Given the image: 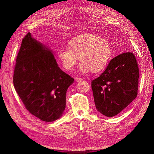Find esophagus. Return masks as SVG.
Listing matches in <instances>:
<instances>
[{
  "mask_svg": "<svg viewBox=\"0 0 154 154\" xmlns=\"http://www.w3.org/2000/svg\"><path fill=\"white\" fill-rule=\"evenodd\" d=\"M75 80H76V82H81V81L82 80V78L76 77V78H75Z\"/></svg>",
  "mask_w": 154,
  "mask_h": 154,
  "instance_id": "1",
  "label": "esophagus"
}]
</instances>
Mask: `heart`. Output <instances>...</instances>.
<instances>
[{"label":"heart","instance_id":"heart-1","mask_svg":"<svg viewBox=\"0 0 154 154\" xmlns=\"http://www.w3.org/2000/svg\"><path fill=\"white\" fill-rule=\"evenodd\" d=\"M112 48L109 42L99 36L85 33L70 40L68 48L57 51V60L66 71H72L77 63L78 57L82 62L78 68L80 73L102 71L111 58Z\"/></svg>","mask_w":154,"mask_h":154}]
</instances>
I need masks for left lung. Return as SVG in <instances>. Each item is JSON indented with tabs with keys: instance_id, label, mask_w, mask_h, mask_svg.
Returning a JSON list of instances; mask_svg holds the SVG:
<instances>
[{
	"instance_id": "1",
	"label": "left lung",
	"mask_w": 154,
	"mask_h": 154,
	"mask_svg": "<svg viewBox=\"0 0 154 154\" xmlns=\"http://www.w3.org/2000/svg\"><path fill=\"white\" fill-rule=\"evenodd\" d=\"M139 69L132 53H124L110 60L101 75L91 82L97 110L113 117L137 95Z\"/></svg>"
}]
</instances>
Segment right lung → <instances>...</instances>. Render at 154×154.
<instances>
[{"instance_id": "add662e5", "label": "right lung", "mask_w": 154, "mask_h": 154, "mask_svg": "<svg viewBox=\"0 0 154 154\" xmlns=\"http://www.w3.org/2000/svg\"><path fill=\"white\" fill-rule=\"evenodd\" d=\"M16 62L13 84L26 109L46 122L61 118L74 79L58 66L53 51L28 32Z\"/></svg>"}]
</instances>
